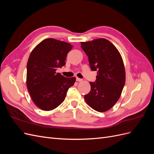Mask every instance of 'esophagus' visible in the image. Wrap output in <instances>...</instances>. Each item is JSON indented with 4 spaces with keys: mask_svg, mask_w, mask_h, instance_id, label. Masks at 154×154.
<instances>
[{
    "mask_svg": "<svg viewBox=\"0 0 154 154\" xmlns=\"http://www.w3.org/2000/svg\"><path fill=\"white\" fill-rule=\"evenodd\" d=\"M76 81L77 82H82V79H80V78H76Z\"/></svg>",
    "mask_w": 154,
    "mask_h": 154,
    "instance_id": "esophagus-1",
    "label": "esophagus"
}]
</instances>
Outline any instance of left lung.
I'll return each instance as SVG.
<instances>
[{
  "mask_svg": "<svg viewBox=\"0 0 154 154\" xmlns=\"http://www.w3.org/2000/svg\"><path fill=\"white\" fill-rule=\"evenodd\" d=\"M88 58L92 71H97L96 82H89L91 89L84 96L92 109L103 112L118 101L125 83V69L119 51L110 41L97 38L81 42Z\"/></svg>",
  "mask_w": 154,
  "mask_h": 154,
  "instance_id": "8db88e82",
  "label": "left lung"
}]
</instances>
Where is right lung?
I'll use <instances>...</instances> for the list:
<instances>
[{"instance_id": "1", "label": "right lung", "mask_w": 154, "mask_h": 154, "mask_svg": "<svg viewBox=\"0 0 154 154\" xmlns=\"http://www.w3.org/2000/svg\"><path fill=\"white\" fill-rule=\"evenodd\" d=\"M72 48L69 43L47 38L31 51L27 64L26 85L32 101L40 109L49 111L58 107L75 83V77L66 78L56 72L65 66Z\"/></svg>"}]
</instances>
